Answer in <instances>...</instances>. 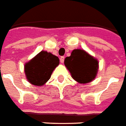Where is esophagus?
I'll return each mask as SVG.
<instances>
[{
    "label": "esophagus",
    "instance_id": "esophagus-1",
    "mask_svg": "<svg viewBox=\"0 0 126 126\" xmlns=\"http://www.w3.org/2000/svg\"><path fill=\"white\" fill-rule=\"evenodd\" d=\"M64 59H65V57L64 56H62L60 57V62L61 63H63L64 62Z\"/></svg>",
    "mask_w": 126,
    "mask_h": 126
}]
</instances>
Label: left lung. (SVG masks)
Here are the masks:
<instances>
[{
	"mask_svg": "<svg viewBox=\"0 0 126 126\" xmlns=\"http://www.w3.org/2000/svg\"><path fill=\"white\" fill-rule=\"evenodd\" d=\"M64 63L73 79L80 83L93 81L98 71V61L82 49H74L71 56L65 59Z\"/></svg>",
	"mask_w": 126,
	"mask_h": 126,
	"instance_id": "8db88e82",
	"label": "left lung"
}]
</instances>
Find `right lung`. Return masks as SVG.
<instances>
[{
	"instance_id": "right-lung-1",
	"label": "right lung",
	"mask_w": 126,
	"mask_h": 126,
	"mask_svg": "<svg viewBox=\"0 0 126 126\" xmlns=\"http://www.w3.org/2000/svg\"><path fill=\"white\" fill-rule=\"evenodd\" d=\"M59 64L58 57L47 51H42L25 63L27 79L33 85L42 86L51 78V74Z\"/></svg>"
}]
</instances>
